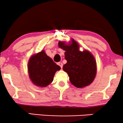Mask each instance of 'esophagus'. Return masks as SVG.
Listing matches in <instances>:
<instances>
[{"instance_id": "obj_1", "label": "esophagus", "mask_w": 123, "mask_h": 123, "mask_svg": "<svg viewBox=\"0 0 123 123\" xmlns=\"http://www.w3.org/2000/svg\"><path fill=\"white\" fill-rule=\"evenodd\" d=\"M57 64H58L59 66H60L61 68H63V63H61V62H59V63H57Z\"/></svg>"}]
</instances>
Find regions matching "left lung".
<instances>
[{
    "label": "left lung",
    "mask_w": 123,
    "mask_h": 123,
    "mask_svg": "<svg viewBox=\"0 0 123 123\" xmlns=\"http://www.w3.org/2000/svg\"><path fill=\"white\" fill-rule=\"evenodd\" d=\"M58 46L65 51L67 62L63 69L72 85L80 88L90 85L97 73L96 61L92 54L87 50L80 51V45L73 38L69 43L59 41Z\"/></svg>",
    "instance_id": "left-lung-1"
}]
</instances>
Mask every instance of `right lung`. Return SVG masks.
I'll list each match as a JSON object with an SVG mask.
<instances>
[{"label":"right lung","instance_id":"right-lung-1","mask_svg":"<svg viewBox=\"0 0 123 123\" xmlns=\"http://www.w3.org/2000/svg\"><path fill=\"white\" fill-rule=\"evenodd\" d=\"M30 79L36 86L46 87L53 82L56 71L60 67L53 62L43 50L32 55L28 62Z\"/></svg>","mask_w":123,"mask_h":123}]
</instances>
